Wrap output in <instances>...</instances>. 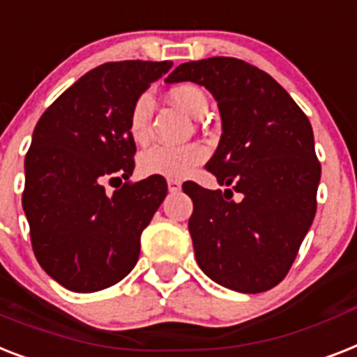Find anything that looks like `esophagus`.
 <instances>
[{
  "label": "esophagus",
  "instance_id": "34e87169",
  "mask_svg": "<svg viewBox=\"0 0 357 357\" xmlns=\"http://www.w3.org/2000/svg\"><path fill=\"white\" fill-rule=\"evenodd\" d=\"M167 185H169V190L172 194H176L181 190V183H179L178 179H169V181H167Z\"/></svg>",
  "mask_w": 357,
  "mask_h": 357
}]
</instances>
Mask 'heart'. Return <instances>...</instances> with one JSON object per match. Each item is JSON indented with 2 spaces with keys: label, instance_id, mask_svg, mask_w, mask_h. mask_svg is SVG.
I'll return each instance as SVG.
<instances>
[{
  "label": "heart",
  "instance_id": "obj_1",
  "mask_svg": "<svg viewBox=\"0 0 357 357\" xmlns=\"http://www.w3.org/2000/svg\"><path fill=\"white\" fill-rule=\"evenodd\" d=\"M170 98L190 117H204L208 109L207 95L194 84H179L169 91ZM153 112V98L150 91H143L133 100L128 112L130 137L135 143H146L150 137V119ZM207 159V149L199 143L190 144H153L139 158V170L144 176H161L169 179H183Z\"/></svg>",
  "mask_w": 357,
  "mask_h": 357
}]
</instances>
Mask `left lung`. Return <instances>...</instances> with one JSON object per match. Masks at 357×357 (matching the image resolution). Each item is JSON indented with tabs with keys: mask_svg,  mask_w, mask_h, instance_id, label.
<instances>
[{
	"mask_svg": "<svg viewBox=\"0 0 357 357\" xmlns=\"http://www.w3.org/2000/svg\"><path fill=\"white\" fill-rule=\"evenodd\" d=\"M183 80L205 86L218 102L224 132L205 169L229 187L183 183L194 205L188 231L196 262L220 286L268 291L288 275L317 208L321 163L312 124L275 78L238 58L181 63L167 77Z\"/></svg>",
	"mask_w": 357,
	"mask_h": 357,
	"instance_id": "obj_1",
	"label": "left lung"
}]
</instances>
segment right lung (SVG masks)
<instances>
[{
    "label": "right lung",
    "mask_w": 357,
    "mask_h": 357,
    "mask_svg": "<svg viewBox=\"0 0 357 357\" xmlns=\"http://www.w3.org/2000/svg\"><path fill=\"white\" fill-rule=\"evenodd\" d=\"M170 66L169 60L102 63L38 121L25 155L22 204L34 257L63 288L78 294L109 288L137 264L141 233L167 196V181L161 176L130 181L135 143L126 123L137 95ZM106 183L116 187L113 193Z\"/></svg>",
    "instance_id": "obj_1"
}]
</instances>
